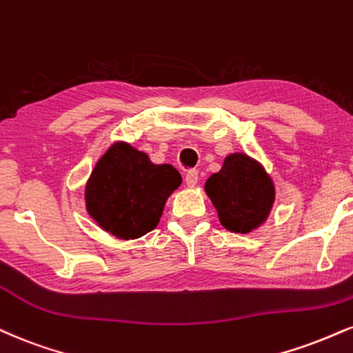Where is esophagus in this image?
<instances>
[{
  "mask_svg": "<svg viewBox=\"0 0 353 353\" xmlns=\"http://www.w3.org/2000/svg\"><path fill=\"white\" fill-rule=\"evenodd\" d=\"M199 181V172L195 171V169H189L188 172H185V184L189 185V188H194L195 184H197Z\"/></svg>",
  "mask_w": 353,
  "mask_h": 353,
  "instance_id": "1",
  "label": "esophagus"
}]
</instances>
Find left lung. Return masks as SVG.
Masks as SVG:
<instances>
[{
  "label": "left lung",
  "mask_w": 353,
  "mask_h": 353,
  "mask_svg": "<svg viewBox=\"0 0 353 353\" xmlns=\"http://www.w3.org/2000/svg\"><path fill=\"white\" fill-rule=\"evenodd\" d=\"M205 192L227 230L248 233L270 214L274 201L273 182L260 164L245 154H230L222 171L212 174Z\"/></svg>",
  "instance_id": "1"
}]
</instances>
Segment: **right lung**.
<instances>
[{
  "instance_id": "add662e5",
  "label": "right lung",
  "mask_w": 353,
  "mask_h": 353,
  "mask_svg": "<svg viewBox=\"0 0 353 353\" xmlns=\"http://www.w3.org/2000/svg\"><path fill=\"white\" fill-rule=\"evenodd\" d=\"M181 182L172 165H156L130 144H113L87 184V210L118 239H138L158 225L165 199Z\"/></svg>"
}]
</instances>
